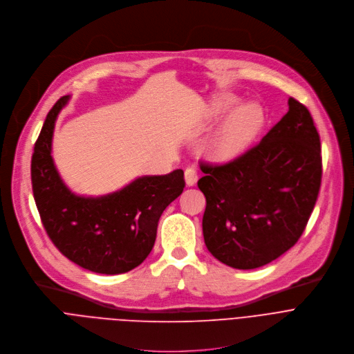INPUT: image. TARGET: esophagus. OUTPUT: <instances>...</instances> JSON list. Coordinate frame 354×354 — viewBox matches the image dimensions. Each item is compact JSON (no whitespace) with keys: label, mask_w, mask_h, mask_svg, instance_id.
I'll return each mask as SVG.
<instances>
[{"label":"esophagus","mask_w":354,"mask_h":354,"mask_svg":"<svg viewBox=\"0 0 354 354\" xmlns=\"http://www.w3.org/2000/svg\"><path fill=\"white\" fill-rule=\"evenodd\" d=\"M184 177H185V183H187L188 187L195 185L196 181H198V173H196L195 167H187L185 173H184Z\"/></svg>","instance_id":"esophagus-1"}]
</instances>
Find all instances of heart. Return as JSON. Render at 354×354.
<instances>
[{
	"mask_svg": "<svg viewBox=\"0 0 354 354\" xmlns=\"http://www.w3.org/2000/svg\"><path fill=\"white\" fill-rule=\"evenodd\" d=\"M236 103L237 99L233 96H218L212 102L207 114L210 118H216L229 111ZM262 118V111L257 104H247L236 110L212 139L209 147L210 156L218 160H226L239 155L259 129Z\"/></svg>",
	"mask_w": 354,
	"mask_h": 354,
	"instance_id": "1",
	"label": "heart"
}]
</instances>
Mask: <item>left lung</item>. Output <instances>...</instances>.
I'll return each instance as SVG.
<instances>
[{"label":"left lung","mask_w":354,"mask_h":354,"mask_svg":"<svg viewBox=\"0 0 354 354\" xmlns=\"http://www.w3.org/2000/svg\"><path fill=\"white\" fill-rule=\"evenodd\" d=\"M206 199L205 244L236 269L263 266L301 237L321 178V140L308 109L289 99V111L257 145L226 163L199 162Z\"/></svg>","instance_id":"left-lung-1"}]
</instances>
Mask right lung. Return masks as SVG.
I'll return each instance as SVG.
<instances>
[{"label": "right lung", "instance_id": "add662e5", "mask_svg": "<svg viewBox=\"0 0 354 354\" xmlns=\"http://www.w3.org/2000/svg\"><path fill=\"white\" fill-rule=\"evenodd\" d=\"M69 96L48 111L32 155V188L44 230L58 251L96 273H125L142 263L153 248L163 210L181 195V169L145 176L114 194L77 196L59 178L51 158L54 122Z\"/></svg>", "mask_w": 354, "mask_h": 354}]
</instances>
